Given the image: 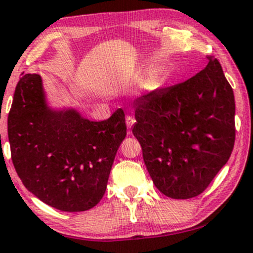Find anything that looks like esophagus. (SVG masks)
I'll return each instance as SVG.
<instances>
[{
    "instance_id": "esophagus-1",
    "label": "esophagus",
    "mask_w": 253,
    "mask_h": 253,
    "mask_svg": "<svg viewBox=\"0 0 253 253\" xmlns=\"http://www.w3.org/2000/svg\"><path fill=\"white\" fill-rule=\"evenodd\" d=\"M126 126H127V129H131L132 126H134V124H135L136 119H135L134 117H132V116H126Z\"/></svg>"
}]
</instances>
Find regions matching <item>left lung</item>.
Wrapping results in <instances>:
<instances>
[{
    "instance_id": "1",
    "label": "left lung",
    "mask_w": 253,
    "mask_h": 253,
    "mask_svg": "<svg viewBox=\"0 0 253 253\" xmlns=\"http://www.w3.org/2000/svg\"><path fill=\"white\" fill-rule=\"evenodd\" d=\"M135 101L132 134L158 190L174 200L201 195L225 166L235 141V103L220 62Z\"/></svg>"
}]
</instances>
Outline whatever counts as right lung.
<instances>
[{
    "mask_svg": "<svg viewBox=\"0 0 253 253\" xmlns=\"http://www.w3.org/2000/svg\"><path fill=\"white\" fill-rule=\"evenodd\" d=\"M126 135L122 109L101 122L75 110L55 111L45 101L41 76L20 78L8 115L12 160L25 188L47 206L84 211L100 202Z\"/></svg>",
    "mask_w": 253,
    "mask_h": 253,
    "instance_id": "1",
    "label": "right lung"
}]
</instances>
